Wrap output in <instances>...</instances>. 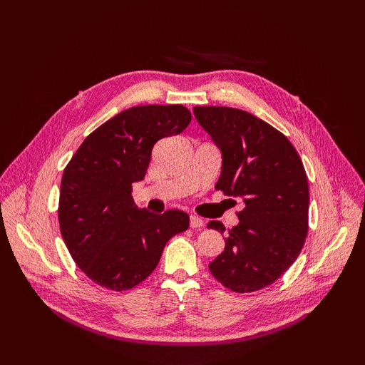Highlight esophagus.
<instances>
[{
	"label": "esophagus",
	"mask_w": 365,
	"mask_h": 365,
	"mask_svg": "<svg viewBox=\"0 0 365 365\" xmlns=\"http://www.w3.org/2000/svg\"><path fill=\"white\" fill-rule=\"evenodd\" d=\"M190 227L192 228H202L204 227V220L197 216H190Z\"/></svg>",
	"instance_id": "obj_1"
}]
</instances>
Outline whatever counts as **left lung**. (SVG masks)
<instances>
[{"instance_id":"8db88e82","label":"left lung","mask_w":365,"mask_h":365,"mask_svg":"<svg viewBox=\"0 0 365 365\" xmlns=\"http://www.w3.org/2000/svg\"><path fill=\"white\" fill-rule=\"evenodd\" d=\"M195 117L222 152L215 189L240 197L239 225L208 264L227 289L245 294L279 280L300 254L309 230V184L300 155L280 130L247 111L195 106ZM207 228L225 233L219 220Z\"/></svg>"}]
</instances>
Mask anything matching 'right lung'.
I'll return each instance as SVG.
<instances>
[{
    "label": "right lung",
    "instance_id": "add662e5",
    "mask_svg": "<svg viewBox=\"0 0 365 365\" xmlns=\"http://www.w3.org/2000/svg\"><path fill=\"white\" fill-rule=\"evenodd\" d=\"M190 120L182 105L129 108L93 130L63 169L61 235L77 267L102 288L120 292L146 280L168 240L189 228L181 210H138L130 193L145 178L153 145Z\"/></svg>",
    "mask_w": 365,
    "mask_h": 365
}]
</instances>
